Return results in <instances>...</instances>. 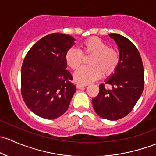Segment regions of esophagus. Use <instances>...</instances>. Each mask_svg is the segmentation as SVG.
<instances>
[{
	"instance_id": "34e87169",
	"label": "esophagus",
	"mask_w": 156,
	"mask_h": 156,
	"mask_svg": "<svg viewBox=\"0 0 156 156\" xmlns=\"http://www.w3.org/2000/svg\"><path fill=\"white\" fill-rule=\"evenodd\" d=\"M87 86V85L86 84H80V83H78L77 85H76V87L78 88V89H80V88H82V87H86V86Z\"/></svg>"
}]
</instances>
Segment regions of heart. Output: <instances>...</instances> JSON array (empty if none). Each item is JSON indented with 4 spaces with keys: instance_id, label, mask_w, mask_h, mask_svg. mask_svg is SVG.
<instances>
[{
    "instance_id": "1",
    "label": "heart",
    "mask_w": 156,
    "mask_h": 156,
    "mask_svg": "<svg viewBox=\"0 0 156 156\" xmlns=\"http://www.w3.org/2000/svg\"><path fill=\"white\" fill-rule=\"evenodd\" d=\"M81 49L71 48L66 54V62L72 70H76L83 63V55H91L88 60L89 66L83 67L74 73V79L80 84H88L98 80L103 74L112 75L116 70L120 62V55L116 49L99 38L92 37L81 44Z\"/></svg>"
}]
</instances>
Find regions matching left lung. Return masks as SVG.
<instances>
[{
  "label": "left lung",
  "instance_id": "1",
  "mask_svg": "<svg viewBox=\"0 0 156 156\" xmlns=\"http://www.w3.org/2000/svg\"><path fill=\"white\" fill-rule=\"evenodd\" d=\"M119 47L120 62L115 73L106 80L112 86H99V93L92 99L96 113L103 119L117 120L132 110L142 94L144 70L137 47L129 40L119 34H110Z\"/></svg>",
  "mask_w": 156,
  "mask_h": 156
}]
</instances>
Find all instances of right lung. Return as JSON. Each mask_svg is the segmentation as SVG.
I'll list each match as a JSON object with an SVG mask.
<instances>
[{
  "mask_svg": "<svg viewBox=\"0 0 156 156\" xmlns=\"http://www.w3.org/2000/svg\"><path fill=\"white\" fill-rule=\"evenodd\" d=\"M75 39L54 33L41 38L25 55L21 70V92L36 115L54 119L67 111L76 86L66 70V54Z\"/></svg>",
  "mask_w": 156,
  "mask_h": 156,
  "instance_id": "right-lung-1",
  "label": "right lung"
}]
</instances>
